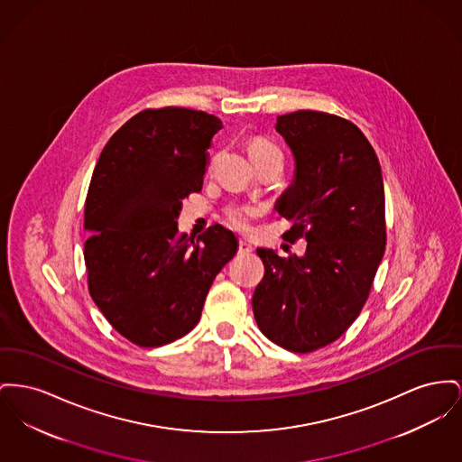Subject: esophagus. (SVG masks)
Returning <instances> with one entry per match:
<instances>
[{"label": "esophagus", "instance_id": "1", "mask_svg": "<svg viewBox=\"0 0 462 462\" xmlns=\"http://www.w3.org/2000/svg\"><path fill=\"white\" fill-rule=\"evenodd\" d=\"M253 249H254V247H253L251 243H247V241H245V239H241V241H239V253L247 254V253H251Z\"/></svg>", "mask_w": 462, "mask_h": 462}]
</instances>
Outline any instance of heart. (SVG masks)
<instances>
[{
  "label": "heart",
  "instance_id": "1",
  "mask_svg": "<svg viewBox=\"0 0 462 462\" xmlns=\"http://www.w3.org/2000/svg\"><path fill=\"white\" fill-rule=\"evenodd\" d=\"M272 152H279L272 143L262 139V137H256L249 143V155L251 157H256V155H263V153H272ZM258 215V208L254 206H232L226 209V217L228 221L239 228V230H245L249 226V221L251 217Z\"/></svg>",
  "mask_w": 462,
  "mask_h": 462
}]
</instances>
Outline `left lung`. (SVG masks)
I'll return each mask as SVG.
<instances>
[{"mask_svg":"<svg viewBox=\"0 0 462 462\" xmlns=\"http://www.w3.org/2000/svg\"><path fill=\"white\" fill-rule=\"evenodd\" d=\"M275 131L295 159L291 185L275 202L291 221L288 239L305 253H256L265 275L254 290L256 325L273 344L312 353L337 340L359 316L385 249L383 181L365 134L340 116L299 109Z\"/></svg>","mask_w":462,"mask_h":462,"instance_id":"obj_1","label":"left lung"}]
</instances>
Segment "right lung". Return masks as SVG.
Returning <instances> with one entry per match:
<instances>
[{
	"instance_id": "right-lung-1",
	"label": "right lung",
	"mask_w": 462,
	"mask_h": 462,
	"mask_svg": "<svg viewBox=\"0 0 462 462\" xmlns=\"http://www.w3.org/2000/svg\"><path fill=\"white\" fill-rule=\"evenodd\" d=\"M215 115L144 109L103 148L85 200L90 297L120 335L161 347L191 331L208 291L237 253L221 225L193 241L178 234L183 199L202 190Z\"/></svg>"
}]
</instances>
